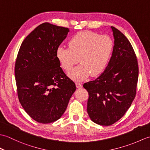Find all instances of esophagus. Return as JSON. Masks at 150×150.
Returning <instances> with one entry per match:
<instances>
[{
  "mask_svg": "<svg viewBox=\"0 0 150 150\" xmlns=\"http://www.w3.org/2000/svg\"><path fill=\"white\" fill-rule=\"evenodd\" d=\"M75 84H76V87H77V88H81L82 87V84L80 82H76Z\"/></svg>",
  "mask_w": 150,
  "mask_h": 150,
  "instance_id": "esophagus-1",
  "label": "esophagus"
}]
</instances>
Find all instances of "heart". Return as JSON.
I'll use <instances>...</instances> for the list:
<instances>
[{"label":"heart","mask_w":150,"mask_h":150,"mask_svg":"<svg viewBox=\"0 0 150 150\" xmlns=\"http://www.w3.org/2000/svg\"><path fill=\"white\" fill-rule=\"evenodd\" d=\"M69 47H59L57 57L62 68L70 71L80 59V65L69 73L73 80H83L91 75H99L106 67L113 42L106 35L93 31H82L74 35L68 42Z\"/></svg>","instance_id":"obj_1"}]
</instances>
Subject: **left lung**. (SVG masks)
I'll return each instance as SVG.
<instances>
[{"label": "left lung", "instance_id": "obj_1", "mask_svg": "<svg viewBox=\"0 0 150 150\" xmlns=\"http://www.w3.org/2000/svg\"><path fill=\"white\" fill-rule=\"evenodd\" d=\"M114 46L106 69L95 81L86 82L87 111L91 120L110 126L122 118L136 95L139 66L135 53L125 35L111 26Z\"/></svg>", "mask_w": 150, "mask_h": 150}]
</instances>
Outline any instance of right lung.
I'll return each instance as SVG.
<instances>
[{
    "mask_svg": "<svg viewBox=\"0 0 150 150\" xmlns=\"http://www.w3.org/2000/svg\"><path fill=\"white\" fill-rule=\"evenodd\" d=\"M69 31L44 22L26 37L17 54L15 77L18 100L29 116L39 123L60 119L76 90L57 57Z\"/></svg>",
    "mask_w": 150,
    "mask_h": 150,
    "instance_id": "add662e5",
    "label": "right lung"
}]
</instances>
